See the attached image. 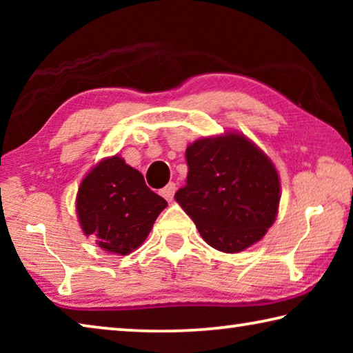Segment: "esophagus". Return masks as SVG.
Masks as SVG:
<instances>
[{"mask_svg":"<svg viewBox=\"0 0 353 353\" xmlns=\"http://www.w3.org/2000/svg\"><path fill=\"white\" fill-rule=\"evenodd\" d=\"M160 193H162V196L166 201H171L172 198H174V193H176V183L170 182L162 191H160Z\"/></svg>","mask_w":353,"mask_h":353,"instance_id":"1","label":"esophagus"}]
</instances>
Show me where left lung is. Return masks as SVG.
Listing matches in <instances>:
<instances>
[{"label":"left lung","mask_w":353,"mask_h":353,"mask_svg":"<svg viewBox=\"0 0 353 353\" xmlns=\"http://www.w3.org/2000/svg\"><path fill=\"white\" fill-rule=\"evenodd\" d=\"M185 157L187 185L174 199L205 243L235 254L260 241L276 221L280 202L271 159L236 132L196 140Z\"/></svg>","instance_id":"1"}]
</instances>
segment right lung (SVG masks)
I'll return each instance as SVG.
<instances>
[{
	"label": "right lung",
	"instance_id": "right-lung-1",
	"mask_svg": "<svg viewBox=\"0 0 353 353\" xmlns=\"http://www.w3.org/2000/svg\"><path fill=\"white\" fill-rule=\"evenodd\" d=\"M168 205L145 183L140 171L119 155L101 160L82 179L76 212L83 234L110 254L128 255L146 240L154 221Z\"/></svg>",
	"mask_w": 353,
	"mask_h": 353
}]
</instances>
